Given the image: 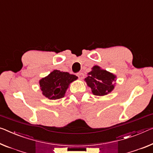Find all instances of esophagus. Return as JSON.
Instances as JSON below:
<instances>
[{
    "instance_id": "34e87169",
    "label": "esophagus",
    "mask_w": 153,
    "mask_h": 153,
    "mask_svg": "<svg viewBox=\"0 0 153 153\" xmlns=\"http://www.w3.org/2000/svg\"><path fill=\"white\" fill-rule=\"evenodd\" d=\"M77 76L79 77V79L80 80H82L84 77V74H83V73H82V72H79V73L77 74Z\"/></svg>"
}]
</instances>
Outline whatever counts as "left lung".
<instances>
[{"mask_svg": "<svg viewBox=\"0 0 153 153\" xmlns=\"http://www.w3.org/2000/svg\"><path fill=\"white\" fill-rule=\"evenodd\" d=\"M94 95L102 96L114 90L116 85V76L111 72L103 70L98 65H94L85 79Z\"/></svg>", "mask_w": 153, "mask_h": 153, "instance_id": "1", "label": "left lung"}]
</instances>
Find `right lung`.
<instances>
[{
  "label": "right lung",
  "instance_id": "1",
  "mask_svg": "<svg viewBox=\"0 0 153 153\" xmlns=\"http://www.w3.org/2000/svg\"><path fill=\"white\" fill-rule=\"evenodd\" d=\"M78 79L76 75L54 70L48 76L39 80L40 90L46 98L57 100L64 97L70 84Z\"/></svg>",
  "mask_w": 153,
  "mask_h": 153
}]
</instances>
